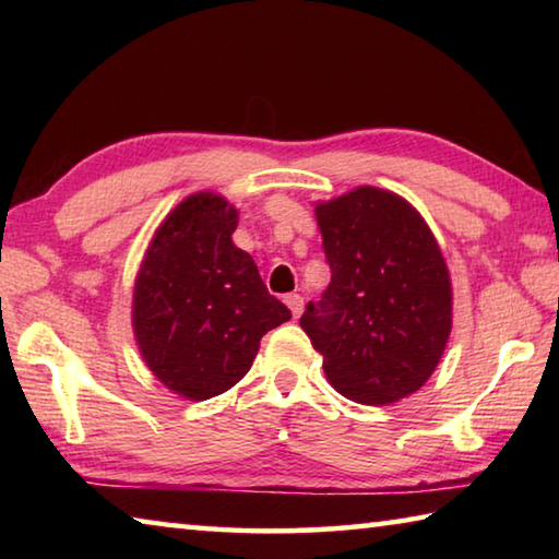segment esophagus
Instances as JSON below:
<instances>
[{"label": "esophagus", "instance_id": "1", "mask_svg": "<svg viewBox=\"0 0 559 559\" xmlns=\"http://www.w3.org/2000/svg\"><path fill=\"white\" fill-rule=\"evenodd\" d=\"M283 302L290 308L293 318H298L302 313V298L298 296V293H288V296H283Z\"/></svg>", "mask_w": 559, "mask_h": 559}]
</instances>
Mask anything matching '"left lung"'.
I'll list each match as a JSON object with an SVG mask.
<instances>
[{
  "label": "left lung",
  "instance_id": "1",
  "mask_svg": "<svg viewBox=\"0 0 559 559\" xmlns=\"http://www.w3.org/2000/svg\"><path fill=\"white\" fill-rule=\"evenodd\" d=\"M330 263L323 300L300 318L328 382L359 404H392L437 370L453 325L451 273L404 197L362 185L316 202Z\"/></svg>",
  "mask_w": 559,
  "mask_h": 559
}]
</instances>
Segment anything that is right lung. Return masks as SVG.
I'll return each instance as SVG.
<instances>
[{"label":"right lung","instance_id":"right-lung-1","mask_svg":"<svg viewBox=\"0 0 559 559\" xmlns=\"http://www.w3.org/2000/svg\"><path fill=\"white\" fill-rule=\"evenodd\" d=\"M239 210L194 192L150 239L132 288V333L147 370L169 392L204 402L249 372L261 337L290 320L231 241Z\"/></svg>","mask_w":559,"mask_h":559}]
</instances>
